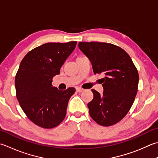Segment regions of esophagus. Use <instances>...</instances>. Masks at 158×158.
Masks as SVG:
<instances>
[{
  "mask_svg": "<svg viewBox=\"0 0 158 158\" xmlns=\"http://www.w3.org/2000/svg\"><path fill=\"white\" fill-rule=\"evenodd\" d=\"M76 90H77V92H81L84 90V89H83V88H80V87H77L76 88Z\"/></svg>",
  "mask_w": 158,
  "mask_h": 158,
  "instance_id": "obj_1",
  "label": "esophagus"
}]
</instances>
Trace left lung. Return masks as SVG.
<instances>
[{
	"instance_id": "obj_1",
	"label": "left lung",
	"mask_w": 158,
	"mask_h": 158,
	"mask_svg": "<svg viewBox=\"0 0 158 158\" xmlns=\"http://www.w3.org/2000/svg\"><path fill=\"white\" fill-rule=\"evenodd\" d=\"M79 48L90 60L93 72L103 73L104 91L92 89L93 99L88 103L91 118L98 125L108 127L121 120L131 109L136 96L139 75L130 56L110 43L79 42Z\"/></svg>"
}]
</instances>
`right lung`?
<instances>
[{"instance_id": "1", "label": "right lung", "mask_w": 158, "mask_h": 158, "mask_svg": "<svg viewBox=\"0 0 158 158\" xmlns=\"http://www.w3.org/2000/svg\"><path fill=\"white\" fill-rule=\"evenodd\" d=\"M77 43H46L27 52L21 61L15 77L16 98L26 116L40 127H55L66 117L75 88L59 90L52 87V77L60 74Z\"/></svg>"}]
</instances>
